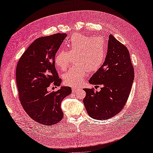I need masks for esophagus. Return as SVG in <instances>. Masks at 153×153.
I'll list each match as a JSON object with an SVG mask.
<instances>
[{
  "label": "esophagus",
  "mask_w": 153,
  "mask_h": 153,
  "mask_svg": "<svg viewBox=\"0 0 153 153\" xmlns=\"http://www.w3.org/2000/svg\"><path fill=\"white\" fill-rule=\"evenodd\" d=\"M79 88H78V87H73L72 88V92H77L78 91H79Z\"/></svg>",
  "instance_id": "obj_1"
}]
</instances>
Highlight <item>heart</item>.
I'll return each instance as SVG.
<instances>
[{
  "label": "heart",
  "mask_w": 153,
  "mask_h": 153,
  "mask_svg": "<svg viewBox=\"0 0 153 153\" xmlns=\"http://www.w3.org/2000/svg\"><path fill=\"white\" fill-rule=\"evenodd\" d=\"M66 52L60 50L54 58V64L60 71H65L73 58L76 66L64 74L66 85L76 87L84 80L87 70L96 71L102 65L106 54V45L101 37L73 34L65 43Z\"/></svg>",
  "instance_id": "1"
}]
</instances>
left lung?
<instances>
[{"label": "left lung", "instance_id": "obj_1", "mask_svg": "<svg viewBox=\"0 0 153 153\" xmlns=\"http://www.w3.org/2000/svg\"><path fill=\"white\" fill-rule=\"evenodd\" d=\"M134 80V69L129 51L112 34L109 36L105 60L89 80L92 85H101L100 91L84 89L83 100L88 115L106 120L114 117L126 103Z\"/></svg>", "mask_w": 153, "mask_h": 153}]
</instances>
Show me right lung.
I'll use <instances>...</instances> for the list:
<instances>
[{
  "label": "right lung",
  "mask_w": 153,
  "mask_h": 153,
  "mask_svg": "<svg viewBox=\"0 0 153 153\" xmlns=\"http://www.w3.org/2000/svg\"><path fill=\"white\" fill-rule=\"evenodd\" d=\"M66 33L41 37L32 43L22 55L16 69V80L20 100L27 114L34 121L53 125L61 121L62 100L71 93V88L62 86L56 92L48 91L53 82L60 86L54 58Z\"/></svg>",
  "instance_id": "right-lung-1"
}]
</instances>
